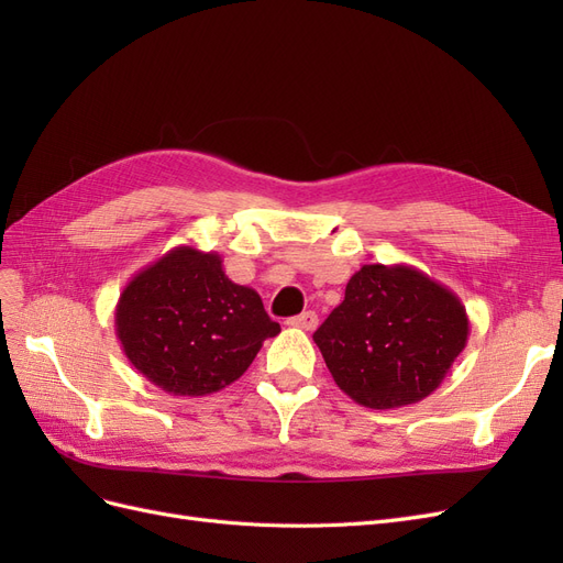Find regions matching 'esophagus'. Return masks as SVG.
Here are the masks:
<instances>
[{
  "label": "esophagus",
  "instance_id": "obj_1",
  "mask_svg": "<svg viewBox=\"0 0 563 563\" xmlns=\"http://www.w3.org/2000/svg\"><path fill=\"white\" fill-rule=\"evenodd\" d=\"M288 327H294V329H302V331H312V329H317V323H319V319H317V312H312V310H308V312H302V314H298V317H291L286 321Z\"/></svg>",
  "mask_w": 563,
  "mask_h": 563
}]
</instances>
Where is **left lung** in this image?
Here are the masks:
<instances>
[{"label": "left lung", "mask_w": 563, "mask_h": 563, "mask_svg": "<svg viewBox=\"0 0 563 563\" xmlns=\"http://www.w3.org/2000/svg\"><path fill=\"white\" fill-rule=\"evenodd\" d=\"M465 305L411 265H364L345 300L314 331L335 385L366 408L416 404L446 378L465 350Z\"/></svg>", "instance_id": "1"}]
</instances>
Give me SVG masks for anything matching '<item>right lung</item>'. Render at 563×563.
I'll list each match as a JSON object with an SVG mask.
<instances>
[{"label": "right lung", "mask_w": 563, "mask_h": 563, "mask_svg": "<svg viewBox=\"0 0 563 563\" xmlns=\"http://www.w3.org/2000/svg\"><path fill=\"white\" fill-rule=\"evenodd\" d=\"M114 331L152 385L174 397H207L244 376L282 329L253 288L228 279L216 251L176 246L124 286Z\"/></svg>", "instance_id": "obj_1"}]
</instances>
